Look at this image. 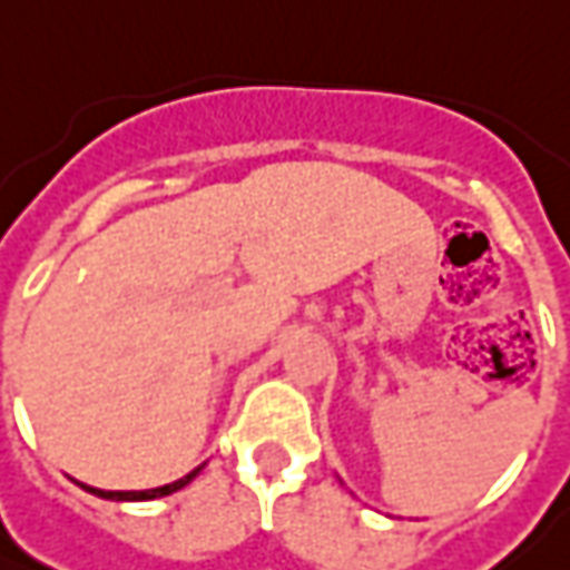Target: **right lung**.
I'll return each mask as SVG.
<instances>
[{
	"label": "right lung",
	"mask_w": 570,
	"mask_h": 570,
	"mask_svg": "<svg viewBox=\"0 0 570 570\" xmlns=\"http://www.w3.org/2000/svg\"><path fill=\"white\" fill-rule=\"evenodd\" d=\"M205 466V463H202ZM202 466H195L188 476H183V480L169 482V485H160V489H145V492H107V489H94V485H85L90 495H97V499H109V501H150V499H164V495H173V492H179L183 485H188V482L195 480L198 473H202Z\"/></svg>",
	"instance_id": "1"
}]
</instances>
